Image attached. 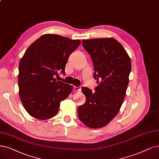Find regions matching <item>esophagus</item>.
<instances>
[{
    "label": "esophagus",
    "mask_w": 159,
    "mask_h": 159,
    "mask_svg": "<svg viewBox=\"0 0 159 159\" xmlns=\"http://www.w3.org/2000/svg\"><path fill=\"white\" fill-rule=\"evenodd\" d=\"M73 91H75V92H79V91H81V88L79 87H75V86H74V87H73Z\"/></svg>",
    "instance_id": "1"
}]
</instances>
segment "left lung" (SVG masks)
I'll return each mask as SVG.
<instances>
[{
	"label": "left lung",
	"instance_id": "left-lung-1",
	"mask_svg": "<svg viewBox=\"0 0 159 159\" xmlns=\"http://www.w3.org/2000/svg\"><path fill=\"white\" fill-rule=\"evenodd\" d=\"M82 43L93 62L94 78L98 85L94 93L85 87L81 89L86 101L79 106L78 115L88 127L99 129L108 124L122 106L131 61L123 46L113 38L83 40Z\"/></svg>",
	"mask_w": 159,
	"mask_h": 159
}]
</instances>
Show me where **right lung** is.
Segmentation results:
<instances>
[{"label":"right lung","mask_w":159,"mask_h":159,"mask_svg":"<svg viewBox=\"0 0 159 159\" xmlns=\"http://www.w3.org/2000/svg\"><path fill=\"white\" fill-rule=\"evenodd\" d=\"M58 34L40 36L27 48L19 65V94L30 116L40 120L53 117L60 102L72 91V85L56 80L59 72L65 74L70 55L80 45Z\"/></svg>","instance_id":"obj_1"}]
</instances>
